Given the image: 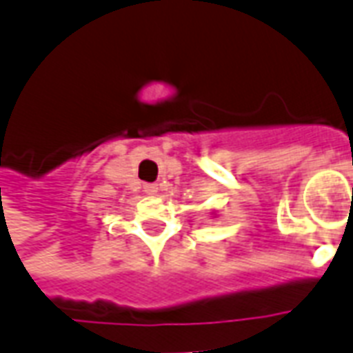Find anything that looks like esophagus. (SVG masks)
Masks as SVG:
<instances>
[{
    "label": "esophagus",
    "instance_id": "1",
    "mask_svg": "<svg viewBox=\"0 0 353 353\" xmlns=\"http://www.w3.org/2000/svg\"><path fill=\"white\" fill-rule=\"evenodd\" d=\"M143 191H145L147 194H157V192H159V185H157V183H145V185H143Z\"/></svg>",
    "mask_w": 353,
    "mask_h": 353
}]
</instances>
